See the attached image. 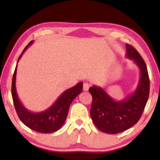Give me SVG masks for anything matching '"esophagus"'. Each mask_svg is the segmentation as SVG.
Masks as SVG:
<instances>
[{
	"label": "esophagus",
	"instance_id": "34e87169",
	"mask_svg": "<svg viewBox=\"0 0 160 160\" xmlns=\"http://www.w3.org/2000/svg\"><path fill=\"white\" fill-rule=\"evenodd\" d=\"M89 87H90V85L88 82H84L83 86H82V88H83V91H88L89 90Z\"/></svg>",
	"mask_w": 160,
	"mask_h": 160
}]
</instances>
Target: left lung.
Instances as JSON below:
<instances>
[{"instance_id": "8db88e82", "label": "left lung", "mask_w": 160, "mask_h": 160, "mask_svg": "<svg viewBox=\"0 0 160 160\" xmlns=\"http://www.w3.org/2000/svg\"><path fill=\"white\" fill-rule=\"evenodd\" d=\"M126 57L132 59L141 72L136 90L121 101H115L102 88L90 87L92 96L90 115L99 130L108 134L126 131L136 124L142 115L150 92V80L144 59L132 46L126 43Z\"/></svg>"}]
</instances>
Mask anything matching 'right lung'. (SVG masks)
<instances>
[{
	"label": "right lung",
	"mask_w": 160,
	"mask_h": 160,
	"mask_svg": "<svg viewBox=\"0 0 160 160\" xmlns=\"http://www.w3.org/2000/svg\"><path fill=\"white\" fill-rule=\"evenodd\" d=\"M33 43V40L24 49L19 57L18 62L28 47ZM16 65L12 80V97L15 109L20 120L25 126L34 131L40 133H51L56 132L62 127L67 118L69 107L71 102L82 91V82H80L76 86L67 89L58 97L54 104L44 111L34 113L26 109L20 102L16 89Z\"/></svg>",
	"instance_id": "right-lung-1"
}]
</instances>
